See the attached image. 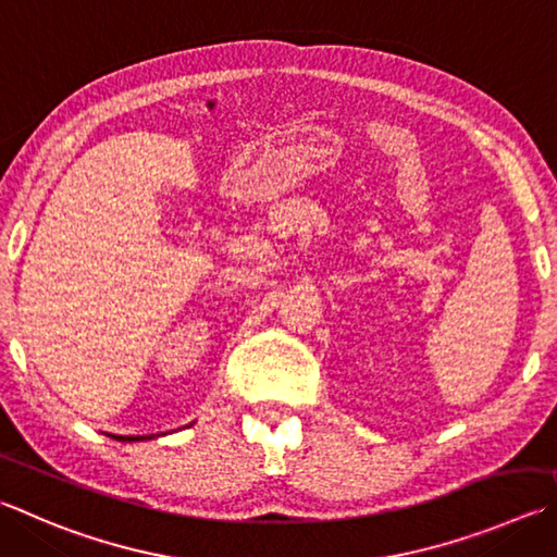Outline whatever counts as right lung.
<instances>
[{
	"instance_id": "obj_1",
	"label": "right lung",
	"mask_w": 557,
	"mask_h": 557,
	"mask_svg": "<svg viewBox=\"0 0 557 557\" xmlns=\"http://www.w3.org/2000/svg\"><path fill=\"white\" fill-rule=\"evenodd\" d=\"M189 426H191V423H189ZM121 441H146V438H153V436H119Z\"/></svg>"
}]
</instances>
